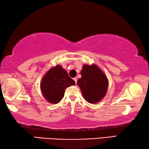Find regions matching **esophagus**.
<instances>
[{
  "mask_svg": "<svg viewBox=\"0 0 149 149\" xmlns=\"http://www.w3.org/2000/svg\"><path fill=\"white\" fill-rule=\"evenodd\" d=\"M74 80V81H75V83H77V77H74V79H73Z\"/></svg>",
  "mask_w": 149,
  "mask_h": 149,
  "instance_id": "1",
  "label": "esophagus"
}]
</instances>
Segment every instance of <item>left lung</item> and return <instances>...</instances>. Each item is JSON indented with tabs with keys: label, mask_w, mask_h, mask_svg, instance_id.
<instances>
[{
	"label": "left lung",
	"mask_w": 149,
	"mask_h": 149,
	"mask_svg": "<svg viewBox=\"0 0 149 149\" xmlns=\"http://www.w3.org/2000/svg\"><path fill=\"white\" fill-rule=\"evenodd\" d=\"M81 77L77 80V85L86 102L96 104L101 101L106 94L108 80L106 75L96 64L83 65L81 71Z\"/></svg>",
	"instance_id": "8db88e82"
}]
</instances>
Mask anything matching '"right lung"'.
<instances>
[{"mask_svg":"<svg viewBox=\"0 0 149 149\" xmlns=\"http://www.w3.org/2000/svg\"><path fill=\"white\" fill-rule=\"evenodd\" d=\"M75 81L61 65L51 68L43 77L40 88L45 100L51 104H57L63 98L65 89L74 85Z\"/></svg>","mask_w":149,"mask_h":149,"instance_id":"add662e5","label":"right lung"}]
</instances>
